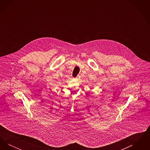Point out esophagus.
Segmentation results:
<instances>
[{
	"mask_svg": "<svg viewBox=\"0 0 150 150\" xmlns=\"http://www.w3.org/2000/svg\"><path fill=\"white\" fill-rule=\"evenodd\" d=\"M80 78V76H76V80H78V79H79Z\"/></svg>",
	"mask_w": 150,
	"mask_h": 150,
	"instance_id": "obj_1",
	"label": "esophagus"
}]
</instances>
